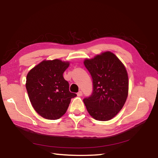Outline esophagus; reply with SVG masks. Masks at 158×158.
I'll use <instances>...</instances> for the list:
<instances>
[{"instance_id": "obj_1", "label": "esophagus", "mask_w": 158, "mask_h": 158, "mask_svg": "<svg viewBox=\"0 0 158 158\" xmlns=\"http://www.w3.org/2000/svg\"><path fill=\"white\" fill-rule=\"evenodd\" d=\"M82 95H83V94H82L81 91H79L78 92H77V96H81Z\"/></svg>"}]
</instances>
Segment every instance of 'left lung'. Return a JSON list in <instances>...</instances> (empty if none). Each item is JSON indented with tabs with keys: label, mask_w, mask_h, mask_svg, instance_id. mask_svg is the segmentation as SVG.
Here are the masks:
<instances>
[{
	"label": "left lung",
	"mask_w": 158,
	"mask_h": 158,
	"mask_svg": "<svg viewBox=\"0 0 158 158\" xmlns=\"http://www.w3.org/2000/svg\"><path fill=\"white\" fill-rule=\"evenodd\" d=\"M84 65L92 78V94L83 99L87 110L98 121L111 119L122 109L128 93V77L125 66L114 53L106 52Z\"/></svg>",
	"instance_id": "8db88e82"
}]
</instances>
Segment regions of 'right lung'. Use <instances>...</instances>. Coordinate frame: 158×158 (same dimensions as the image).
I'll return each instance as SVG.
<instances>
[{
    "mask_svg": "<svg viewBox=\"0 0 158 158\" xmlns=\"http://www.w3.org/2000/svg\"><path fill=\"white\" fill-rule=\"evenodd\" d=\"M69 62L60 60H44L30 70L26 88L33 108L48 119H58L64 114L70 100L77 96L69 91L63 73Z\"/></svg>",
    "mask_w": 158,
    "mask_h": 158,
    "instance_id": "right-lung-1",
    "label": "right lung"
}]
</instances>
